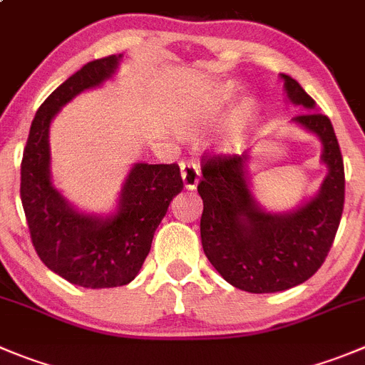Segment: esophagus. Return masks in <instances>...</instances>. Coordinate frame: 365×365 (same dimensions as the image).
<instances>
[{
    "mask_svg": "<svg viewBox=\"0 0 365 365\" xmlns=\"http://www.w3.org/2000/svg\"><path fill=\"white\" fill-rule=\"evenodd\" d=\"M180 167H182V178H183V185H185V189L189 190L196 189V185H198L200 182L198 165H196L192 160H183V162L180 163Z\"/></svg>",
    "mask_w": 365,
    "mask_h": 365,
    "instance_id": "34e87169",
    "label": "esophagus"
}]
</instances>
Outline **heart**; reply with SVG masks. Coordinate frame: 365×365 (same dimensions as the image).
Wrapping results in <instances>:
<instances>
[{"instance_id":"b5f03b06","label":"heart","mask_w":365,"mask_h":365,"mask_svg":"<svg viewBox=\"0 0 365 365\" xmlns=\"http://www.w3.org/2000/svg\"><path fill=\"white\" fill-rule=\"evenodd\" d=\"M234 93H236V90H234V86H230V84L210 91V93L200 102L196 111L190 115L189 122H187L189 129H194L198 128V125L209 124V122L216 120L217 115L225 110V106L229 104L234 98Z\"/></svg>"}]
</instances>
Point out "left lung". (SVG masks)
I'll return each mask as SVG.
<instances>
[{
    "instance_id": "obj_1",
    "label": "left lung",
    "mask_w": 365,
    "mask_h": 365,
    "mask_svg": "<svg viewBox=\"0 0 365 365\" xmlns=\"http://www.w3.org/2000/svg\"><path fill=\"white\" fill-rule=\"evenodd\" d=\"M286 93L306 113L294 120L319 135L328 176L315 198L288 214H268L252 198L247 155H203L198 192L203 252L221 277L250 294H274L308 281L328 257L344 210V160L333 125L315 101L282 75Z\"/></svg>"
}]
</instances>
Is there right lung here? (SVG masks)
<instances>
[{
  "mask_svg": "<svg viewBox=\"0 0 365 365\" xmlns=\"http://www.w3.org/2000/svg\"><path fill=\"white\" fill-rule=\"evenodd\" d=\"M122 56L84 64L39 106L21 160V202L39 259L71 284L113 288L140 272L167 207L183 190L178 163H136L111 217L77 212L50 182L48 129L57 111L110 79Z\"/></svg>",
  "mask_w": 365,
  "mask_h": 365,
  "instance_id": "right-lung-1",
  "label": "right lung"
}]
</instances>
